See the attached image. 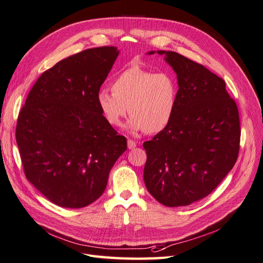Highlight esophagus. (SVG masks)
I'll return each instance as SVG.
<instances>
[{
	"label": "esophagus",
	"instance_id": "obj_1",
	"mask_svg": "<svg viewBox=\"0 0 263 263\" xmlns=\"http://www.w3.org/2000/svg\"><path fill=\"white\" fill-rule=\"evenodd\" d=\"M137 147V143H135L134 141H132V140H128V148L129 149H133V148H135Z\"/></svg>",
	"mask_w": 263,
	"mask_h": 263
}]
</instances>
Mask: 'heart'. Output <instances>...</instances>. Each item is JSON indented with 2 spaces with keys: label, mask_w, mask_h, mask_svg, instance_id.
<instances>
[{
  "label": "heart",
  "mask_w": 263,
  "mask_h": 263,
  "mask_svg": "<svg viewBox=\"0 0 263 263\" xmlns=\"http://www.w3.org/2000/svg\"><path fill=\"white\" fill-rule=\"evenodd\" d=\"M111 90L101 88L96 95L100 115L109 125L119 126L129 111L126 130L154 134L163 131L173 119L178 83L169 72L154 73L133 65L116 76Z\"/></svg>",
  "instance_id": "1"
}]
</instances>
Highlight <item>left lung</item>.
<instances>
[{
	"label": "left lung",
	"instance_id": "8db88e82",
	"mask_svg": "<svg viewBox=\"0 0 263 263\" xmlns=\"http://www.w3.org/2000/svg\"><path fill=\"white\" fill-rule=\"evenodd\" d=\"M157 53L177 75L178 99L172 121L143 144L144 182L162 204L184 206L209 196L233 169L240 141L238 109L225 82L206 67L173 51Z\"/></svg>",
	"mask_w": 263,
	"mask_h": 263
}]
</instances>
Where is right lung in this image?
<instances>
[{
	"label": "right lung",
	"mask_w": 263,
	"mask_h": 263,
	"mask_svg": "<svg viewBox=\"0 0 263 263\" xmlns=\"http://www.w3.org/2000/svg\"><path fill=\"white\" fill-rule=\"evenodd\" d=\"M87 49L44 72L22 108L16 142L27 180L54 204L80 209L104 193L126 139L101 117L96 95L119 55Z\"/></svg>",
	"instance_id": "add662e5"
}]
</instances>
